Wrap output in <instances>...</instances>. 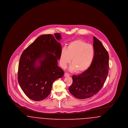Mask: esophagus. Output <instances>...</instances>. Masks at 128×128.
<instances>
[{"mask_svg": "<svg viewBox=\"0 0 128 128\" xmlns=\"http://www.w3.org/2000/svg\"><path fill=\"white\" fill-rule=\"evenodd\" d=\"M70 75L68 73H65L64 74V76L65 77H68V76H70Z\"/></svg>", "mask_w": 128, "mask_h": 128, "instance_id": "1", "label": "esophagus"}]
</instances>
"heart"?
Listing matches in <instances>:
<instances>
[{
  "instance_id": "heart-1",
  "label": "heart",
  "mask_w": 128,
  "mask_h": 128,
  "mask_svg": "<svg viewBox=\"0 0 128 128\" xmlns=\"http://www.w3.org/2000/svg\"><path fill=\"white\" fill-rule=\"evenodd\" d=\"M94 56V49L92 44L82 39H76L68 44L67 49L62 50L60 64L61 67L65 68L70 63L72 59V65L70 67V70H77L78 72H80L90 67Z\"/></svg>"
}]
</instances>
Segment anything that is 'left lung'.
<instances>
[{
	"label": "left lung",
	"mask_w": 128,
	"mask_h": 128,
	"mask_svg": "<svg viewBox=\"0 0 128 128\" xmlns=\"http://www.w3.org/2000/svg\"><path fill=\"white\" fill-rule=\"evenodd\" d=\"M94 39V56L91 66L79 75H74L70 92L80 99L90 98L102 88L109 70V55L102 43L95 36Z\"/></svg>",
	"instance_id": "obj_1"
}]
</instances>
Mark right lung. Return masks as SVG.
<instances>
[{"label":"right lung","mask_w":128,"mask_h":128,"mask_svg":"<svg viewBox=\"0 0 128 128\" xmlns=\"http://www.w3.org/2000/svg\"><path fill=\"white\" fill-rule=\"evenodd\" d=\"M55 36L44 34L25 49L18 64V84L26 96L34 101H41L48 96L55 80L61 78L64 72L58 66L61 52L60 44Z\"/></svg>","instance_id":"obj_1"}]
</instances>
